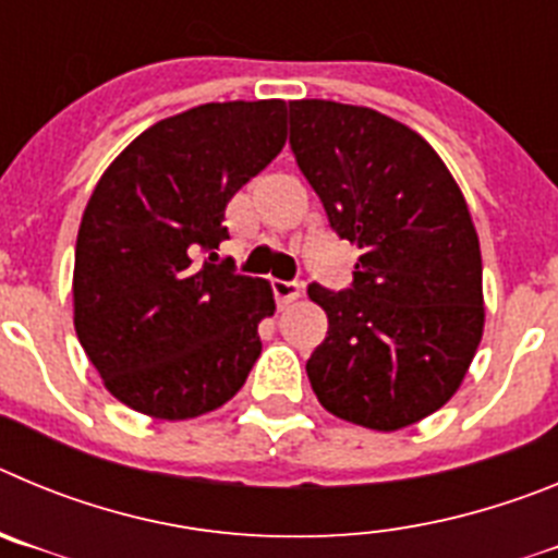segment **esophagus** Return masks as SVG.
Segmentation results:
<instances>
[{"label": "esophagus", "instance_id": "esophagus-1", "mask_svg": "<svg viewBox=\"0 0 558 558\" xmlns=\"http://www.w3.org/2000/svg\"><path fill=\"white\" fill-rule=\"evenodd\" d=\"M304 293V282H282V279H276L274 282V295H276V302L282 304H293L295 299H302Z\"/></svg>", "mask_w": 558, "mask_h": 558}]
</instances>
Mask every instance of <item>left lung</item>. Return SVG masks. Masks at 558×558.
<instances>
[{
	"instance_id": "left-lung-1",
	"label": "left lung",
	"mask_w": 558,
	"mask_h": 558,
	"mask_svg": "<svg viewBox=\"0 0 558 558\" xmlns=\"http://www.w3.org/2000/svg\"><path fill=\"white\" fill-rule=\"evenodd\" d=\"M290 150L335 234L360 248L352 288L307 290L329 318L310 386L354 425H413L458 391L483 335L466 201L438 153L374 108L290 102Z\"/></svg>"
}]
</instances>
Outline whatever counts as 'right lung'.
I'll return each mask as SVG.
<instances>
[{
    "label": "right lung",
    "instance_id": "add662e5",
    "mask_svg": "<svg viewBox=\"0 0 558 558\" xmlns=\"http://www.w3.org/2000/svg\"><path fill=\"white\" fill-rule=\"evenodd\" d=\"M284 113L282 100L190 108L147 128L97 181L75 245V329L133 411L167 422L215 411L263 352L270 284L215 251L229 240L226 204L284 147Z\"/></svg>",
    "mask_w": 558,
    "mask_h": 558
}]
</instances>
